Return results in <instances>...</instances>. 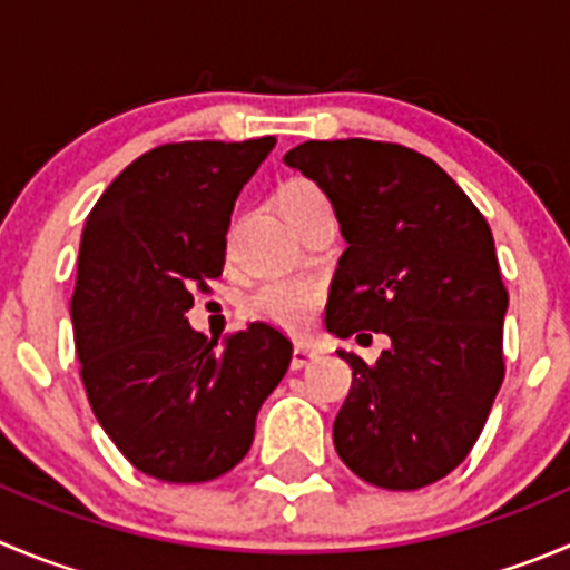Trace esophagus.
Returning a JSON list of instances; mask_svg holds the SVG:
<instances>
[{
	"instance_id": "esophagus-1",
	"label": "esophagus",
	"mask_w": 570,
	"mask_h": 570,
	"mask_svg": "<svg viewBox=\"0 0 570 570\" xmlns=\"http://www.w3.org/2000/svg\"><path fill=\"white\" fill-rule=\"evenodd\" d=\"M318 357V352L307 344H296L294 355H291V370H305Z\"/></svg>"
}]
</instances>
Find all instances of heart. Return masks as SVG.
I'll return each mask as SVG.
<instances>
[{
	"mask_svg": "<svg viewBox=\"0 0 570 570\" xmlns=\"http://www.w3.org/2000/svg\"><path fill=\"white\" fill-rule=\"evenodd\" d=\"M324 195L311 181H291L279 189L282 213L291 215L305 200ZM324 302V282L313 276H285L268 279L246 296V311L268 324H279L285 330H305L313 322Z\"/></svg>",
	"mask_w": 570,
	"mask_h": 570,
	"instance_id": "1",
	"label": "heart"
}]
</instances>
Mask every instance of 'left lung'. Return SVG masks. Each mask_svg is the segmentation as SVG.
<instances>
[{
	"label": "left lung",
	"mask_w": 570,
	"mask_h": 570,
	"mask_svg": "<svg viewBox=\"0 0 570 570\" xmlns=\"http://www.w3.org/2000/svg\"><path fill=\"white\" fill-rule=\"evenodd\" d=\"M333 200L341 254L324 324L386 333L377 363L341 350L352 389L333 425L341 462L381 490L459 468L503 383L501 279L490 224L428 156L375 139H311L285 154Z\"/></svg>",
	"instance_id": "8db88e82"
}]
</instances>
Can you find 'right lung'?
I'll return each mask as SVG.
<instances>
[{"instance_id":"1","label":"right lung","mask_w":570,"mask_h":570,"mask_svg":"<svg viewBox=\"0 0 570 570\" xmlns=\"http://www.w3.org/2000/svg\"><path fill=\"white\" fill-rule=\"evenodd\" d=\"M274 145H159L86 218L72 294L80 381L108 439L150 479L200 484L229 473L291 366L294 344L271 324L252 322L218 350L184 318L193 291L224 274L235 200Z\"/></svg>"}]
</instances>
